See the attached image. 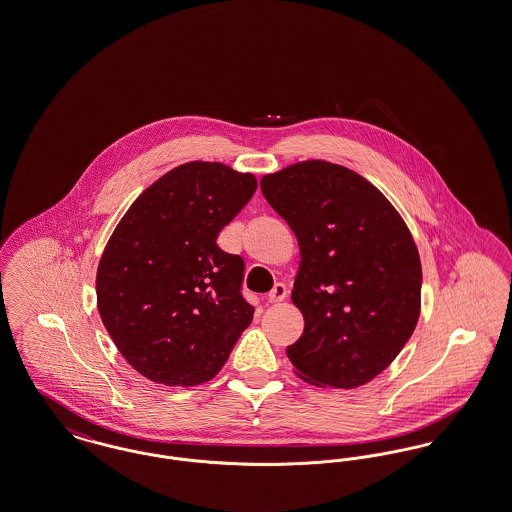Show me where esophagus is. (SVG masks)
<instances>
[{
  "label": "esophagus",
  "instance_id": "1",
  "mask_svg": "<svg viewBox=\"0 0 512 512\" xmlns=\"http://www.w3.org/2000/svg\"><path fill=\"white\" fill-rule=\"evenodd\" d=\"M288 297V288L284 284H276L270 292H268V303H280Z\"/></svg>",
  "mask_w": 512,
  "mask_h": 512
}]
</instances>
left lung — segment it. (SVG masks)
<instances>
[{
  "instance_id": "1",
  "label": "left lung",
  "mask_w": 512,
  "mask_h": 512,
  "mask_svg": "<svg viewBox=\"0 0 512 512\" xmlns=\"http://www.w3.org/2000/svg\"><path fill=\"white\" fill-rule=\"evenodd\" d=\"M261 192L301 251L292 301L305 330L286 349L292 365L315 386H365L420 315L422 268L405 220L361 174L328 161L267 174Z\"/></svg>"
}]
</instances>
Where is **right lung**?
<instances>
[{"label": "right lung", "instance_id": "1", "mask_svg": "<svg viewBox=\"0 0 512 512\" xmlns=\"http://www.w3.org/2000/svg\"><path fill=\"white\" fill-rule=\"evenodd\" d=\"M255 190L249 172L180 165L130 205L105 245L99 317L122 357L151 382H209L251 324L244 259L222 251L217 238Z\"/></svg>", "mask_w": 512, "mask_h": 512}]
</instances>
